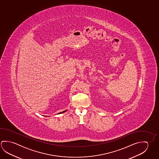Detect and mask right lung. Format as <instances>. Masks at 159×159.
Segmentation results:
<instances>
[{
	"label": "right lung",
	"mask_w": 159,
	"mask_h": 159,
	"mask_svg": "<svg viewBox=\"0 0 159 159\" xmlns=\"http://www.w3.org/2000/svg\"><path fill=\"white\" fill-rule=\"evenodd\" d=\"M66 110H65V111H62V112H59V114H61V113H64V112H65Z\"/></svg>",
	"instance_id": "obj_1"
}]
</instances>
